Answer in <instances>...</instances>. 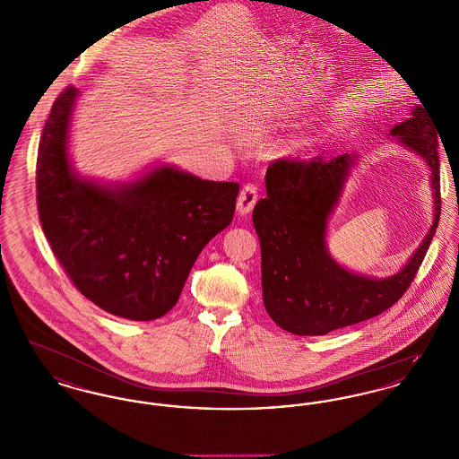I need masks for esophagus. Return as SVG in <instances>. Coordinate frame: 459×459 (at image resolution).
I'll return each instance as SVG.
<instances>
[{"label": "esophagus", "instance_id": "34e87169", "mask_svg": "<svg viewBox=\"0 0 459 459\" xmlns=\"http://www.w3.org/2000/svg\"><path fill=\"white\" fill-rule=\"evenodd\" d=\"M256 201H258V187L255 184H246L240 189L239 197H238V212L240 215L251 213Z\"/></svg>", "mask_w": 459, "mask_h": 459}]
</instances>
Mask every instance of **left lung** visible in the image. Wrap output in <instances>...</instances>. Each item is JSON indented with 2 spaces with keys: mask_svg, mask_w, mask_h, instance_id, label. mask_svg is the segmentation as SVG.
I'll use <instances>...</instances> for the list:
<instances>
[{
  "mask_svg": "<svg viewBox=\"0 0 459 459\" xmlns=\"http://www.w3.org/2000/svg\"><path fill=\"white\" fill-rule=\"evenodd\" d=\"M423 108L415 107L413 117L394 126L391 135L427 161L434 221L393 277L356 275L328 255L327 221L354 167V154L307 161L279 158L268 167L266 197L256 203L253 223L262 246L263 303L279 327L296 335H325L380 315L413 282L440 219L438 131Z\"/></svg>",
  "mask_w": 459,
  "mask_h": 459,
  "instance_id": "obj_1",
  "label": "left lung"
}]
</instances>
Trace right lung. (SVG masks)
<instances>
[{
    "label": "right lung",
    "mask_w": 459,
    "mask_h": 459,
    "mask_svg": "<svg viewBox=\"0 0 459 459\" xmlns=\"http://www.w3.org/2000/svg\"><path fill=\"white\" fill-rule=\"evenodd\" d=\"M77 96L70 86L55 100L38 150L46 239L89 301L134 322L156 320L178 301L203 247L234 219L239 184L169 165L109 187L81 178L68 160Z\"/></svg>",
    "instance_id": "1"
}]
</instances>
